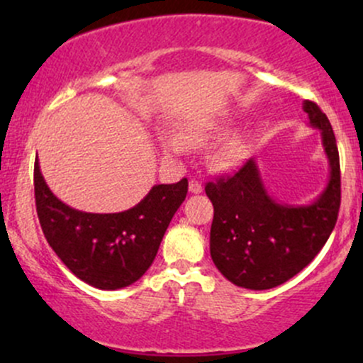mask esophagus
<instances>
[{
	"instance_id": "obj_1",
	"label": "esophagus",
	"mask_w": 363,
	"mask_h": 363,
	"mask_svg": "<svg viewBox=\"0 0 363 363\" xmlns=\"http://www.w3.org/2000/svg\"><path fill=\"white\" fill-rule=\"evenodd\" d=\"M189 191L193 194H199L203 191V184H201V181H199V179H196V177H193L189 181Z\"/></svg>"
}]
</instances>
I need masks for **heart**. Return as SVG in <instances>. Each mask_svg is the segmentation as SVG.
<instances>
[{
    "label": "heart",
    "instance_id": "b5f03b06",
    "mask_svg": "<svg viewBox=\"0 0 363 363\" xmlns=\"http://www.w3.org/2000/svg\"><path fill=\"white\" fill-rule=\"evenodd\" d=\"M164 145L170 153H182L186 150L184 141L179 138V136H167V138L164 140ZM232 158H234V153L232 152L223 153V162H227V164L232 160Z\"/></svg>",
    "mask_w": 363,
    "mask_h": 363
}]
</instances>
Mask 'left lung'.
Instances as JSON below:
<instances>
[{
    "label": "left lung",
    "mask_w": 363,
    "mask_h": 363,
    "mask_svg": "<svg viewBox=\"0 0 363 363\" xmlns=\"http://www.w3.org/2000/svg\"><path fill=\"white\" fill-rule=\"evenodd\" d=\"M312 128L319 129L329 160V182L307 206L280 205L269 198L256 162L208 182L213 203L210 254L218 272L237 286L268 290L301 273L318 256L338 220L340 155L328 116L315 102H303Z\"/></svg>",
    "instance_id": "left-lung-1"
}]
</instances>
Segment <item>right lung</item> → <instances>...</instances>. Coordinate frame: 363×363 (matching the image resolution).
Returning <instances> with one entry per match:
<instances>
[{
	"instance_id": "add662e5",
	"label": "right lung",
	"mask_w": 363,
	"mask_h": 363,
	"mask_svg": "<svg viewBox=\"0 0 363 363\" xmlns=\"http://www.w3.org/2000/svg\"><path fill=\"white\" fill-rule=\"evenodd\" d=\"M35 206L44 237L66 268L101 290L140 280L155 259L170 220L187 194V179L158 184L121 213H85L60 201L34 165Z\"/></svg>"
}]
</instances>
